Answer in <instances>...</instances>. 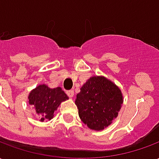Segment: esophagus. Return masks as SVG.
Returning a JSON list of instances; mask_svg holds the SVG:
<instances>
[{
    "mask_svg": "<svg viewBox=\"0 0 159 159\" xmlns=\"http://www.w3.org/2000/svg\"><path fill=\"white\" fill-rule=\"evenodd\" d=\"M67 93V95L70 97V98H72L74 96V90H69V91H67L66 92Z\"/></svg>",
    "mask_w": 159,
    "mask_h": 159,
    "instance_id": "34e87169",
    "label": "esophagus"
}]
</instances>
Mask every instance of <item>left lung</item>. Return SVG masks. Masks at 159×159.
<instances>
[{"label":"left lung","mask_w":159,"mask_h":159,"mask_svg":"<svg viewBox=\"0 0 159 159\" xmlns=\"http://www.w3.org/2000/svg\"><path fill=\"white\" fill-rule=\"evenodd\" d=\"M80 89L75 104L81 120L90 129L100 131L107 128L123 105L121 89L103 76H91Z\"/></svg>","instance_id":"1"}]
</instances>
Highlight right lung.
Listing matches in <instances>:
<instances>
[{"mask_svg": "<svg viewBox=\"0 0 159 159\" xmlns=\"http://www.w3.org/2000/svg\"><path fill=\"white\" fill-rule=\"evenodd\" d=\"M64 90L60 87L51 89L46 84H40L29 93V104L35 109L41 122L51 120L53 113L63 101L68 100Z\"/></svg>", "mask_w": 159, "mask_h": 159, "instance_id": "1", "label": "right lung"}]
</instances>
